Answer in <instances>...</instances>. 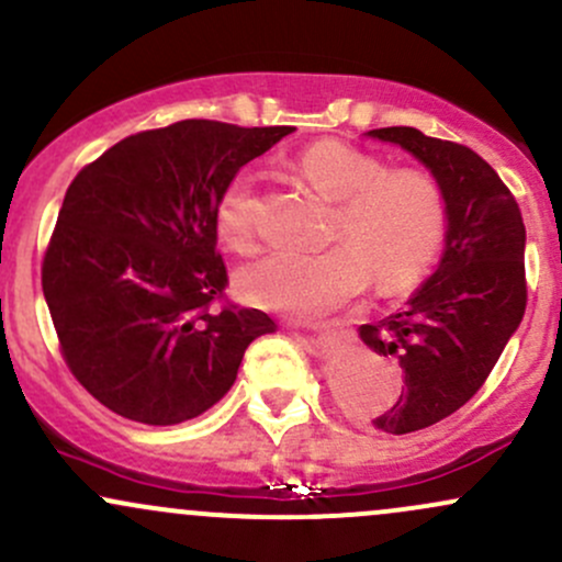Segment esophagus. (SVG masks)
Wrapping results in <instances>:
<instances>
[{"label": "esophagus", "instance_id": "obj_1", "mask_svg": "<svg viewBox=\"0 0 562 562\" xmlns=\"http://www.w3.org/2000/svg\"><path fill=\"white\" fill-rule=\"evenodd\" d=\"M288 325H291V328H304L301 323H288ZM314 330H333V325H319V328H314Z\"/></svg>", "mask_w": 562, "mask_h": 562}]
</instances>
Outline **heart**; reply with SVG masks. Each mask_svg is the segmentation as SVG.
<instances>
[{"label": "heart", "instance_id": "heart-1", "mask_svg": "<svg viewBox=\"0 0 562 562\" xmlns=\"http://www.w3.org/2000/svg\"><path fill=\"white\" fill-rule=\"evenodd\" d=\"M293 170L336 202L323 252L274 250L237 271V291L261 310L317 317L347 304L375 277L384 293H403L440 256L448 205L440 183L416 168L386 170L384 159L344 140H317L293 157ZM215 232L232 250L256 243V183L239 172L215 202Z\"/></svg>", "mask_w": 562, "mask_h": 562}]
</instances>
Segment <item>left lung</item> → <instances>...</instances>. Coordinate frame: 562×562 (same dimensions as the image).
Here are the masks:
<instances>
[{
    "label": "left lung",
    "mask_w": 562,
    "mask_h": 562,
    "mask_svg": "<svg viewBox=\"0 0 562 562\" xmlns=\"http://www.w3.org/2000/svg\"><path fill=\"white\" fill-rule=\"evenodd\" d=\"M416 157L440 183L448 205L437 269L408 306L360 338L403 371V392L375 418L386 435L427 429L459 411L502 357L526 314V224L512 191L480 154L416 127L368 131Z\"/></svg>",
    "instance_id": "left-lung-1"
}]
</instances>
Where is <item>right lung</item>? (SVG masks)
Instances as JSON below:
<instances>
[{"instance_id":"add662e5","label":"right lung","mask_w":562,"mask_h":562,"mask_svg":"<svg viewBox=\"0 0 562 562\" xmlns=\"http://www.w3.org/2000/svg\"><path fill=\"white\" fill-rule=\"evenodd\" d=\"M291 133L183 120L120 140L71 181L42 291L66 366L109 411L189 422L277 330L261 310H211L229 285L213 215L239 168Z\"/></svg>"}]
</instances>
